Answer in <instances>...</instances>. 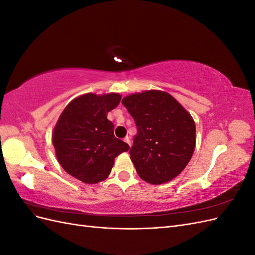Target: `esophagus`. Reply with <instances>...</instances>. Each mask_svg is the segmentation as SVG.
Masks as SVG:
<instances>
[{
    "mask_svg": "<svg viewBox=\"0 0 255 255\" xmlns=\"http://www.w3.org/2000/svg\"><path fill=\"white\" fill-rule=\"evenodd\" d=\"M125 141H126V142L130 146V139H129V137H128V136H127V137L125 138Z\"/></svg>",
    "mask_w": 255,
    "mask_h": 255,
    "instance_id": "1",
    "label": "esophagus"
}]
</instances>
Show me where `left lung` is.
<instances>
[{
    "label": "left lung",
    "mask_w": 255,
    "mask_h": 255,
    "mask_svg": "<svg viewBox=\"0 0 255 255\" xmlns=\"http://www.w3.org/2000/svg\"><path fill=\"white\" fill-rule=\"evenodd\" d=\"M122 104L137 127L129 154L138 175L154 185L174 179L195 151L196 125L190 114L160 90L129 95Z\"/></svg>",
    "instance_id": "1"
}]
</instances>
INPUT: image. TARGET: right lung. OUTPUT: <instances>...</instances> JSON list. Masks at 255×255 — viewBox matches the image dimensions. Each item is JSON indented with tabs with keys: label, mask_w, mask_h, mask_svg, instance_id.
I'll return each mask as SVG.
<instances>
[{
	"label": "right lung",
	"mask_w": 255,
	"mask_h": 255,
	"mask_svg": "<svg viewBox=\"0 0 255 255\" xmlns=\"http://www.w3.org/2000/svg\"><path fill=\"white\" fill-rule=\"evenodd\" d=\"M119 94H86L69 103L53 130L52 142L65 171L86 184L110 175L115 158L129 145L114 135L107 114L120 103Z\"/></svg>",
	"instance_id": "obj_1"
}]
</instances>
